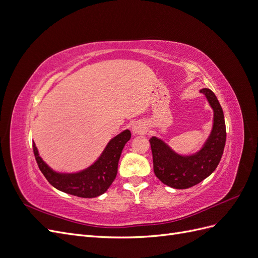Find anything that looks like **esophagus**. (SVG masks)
Segmentation results:
<instances>
[{
    "label": "esophagus",
    "instance_id": "obj_1",
    "mask_svg": "<svg viewBox=\"0 0 258 258\" xmlns=\"http://www.w3.org/2000/svg\"><path fill=\"white\" fill-rule=\"evenodd\" d=\"M145 126L142 124L141 122H137L135 123L134 126H132V132H134L135 135H142L145 132Z\"/></svg>",
    "mask_w": 258,
    "mask_h": 258
}]
</instances>
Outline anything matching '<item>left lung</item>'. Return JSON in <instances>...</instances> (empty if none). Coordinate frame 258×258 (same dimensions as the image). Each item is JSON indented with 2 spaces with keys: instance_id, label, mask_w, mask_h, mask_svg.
<instances>
[{
  "instance_id": "left-lung-1",
  "label": "left lung",
  "mask_w": 258,
  "mask_h": 258,
  "mask_svg": "<svg viewBox=\"0 0 258 258\" xmlns=\"http://www.w3.org/2000/svg\"><path fill=\"white\" fill-rule=\"evenodd\" d=\"M214 111V122L211 136L202 150L192 156H179L153 137L150 140L154 172L160 181L176 189H186L208 177L221 161L226 142V126L222 106L212 90L201 89Z\"/></svg>"
}]
</instances>
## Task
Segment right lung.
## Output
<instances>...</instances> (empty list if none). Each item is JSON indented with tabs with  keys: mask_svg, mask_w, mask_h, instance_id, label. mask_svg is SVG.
Returning <instances> with one entry per match:
<instances>
[{
	"mask_svg": "<svg viewBox=\"0 0 258 258\" xmlns=\"http://www.w3.org/2000/svg\"><path fill=\"white\" fill-rule=\"evenodd\" d=\"M131 138L129 130H124L105 147L100 158L91 167L74 174L56 173L38 156L33 143V153L37 166L46 179L57 189L82 198H95L105 192L117 174L122 148Z\"/></svg>",
	"mask_w": 258,
	"mask_h": 258,
	"instance_id": "right-lung-1",
	"label": "right lung"
}]
</instances>
